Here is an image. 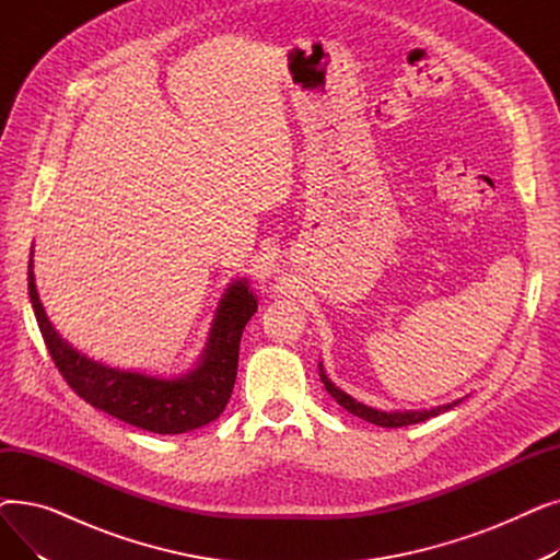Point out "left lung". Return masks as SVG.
<instances>
[{"label": "left lung", "instance_id": "left-lung-1", "mask_svg": "<svg viewBox=\"0 0 560 560\" xmlns=\"http://www.w3.org/2000/svg\"><path fill=\"white\" fill-rule=\"evenodd\" d=\"M317 370H319V378L322 384H325L327 393L342 406L347 408L351 416H357L365 422H372L376 427H388V429H397V427H408V424H418V422H424L429 418H435L440 413H445V410L454 408L456 404H460L463 399H456L452 404H443V406H435V408H424V410H376L372 406H365L361 401H357L354 397H349L345 390H340L334 381L327 376L325 372V365L317 363Z\"/></svg>", "mask_w": 560, "mask_h": 560}]
</instances>
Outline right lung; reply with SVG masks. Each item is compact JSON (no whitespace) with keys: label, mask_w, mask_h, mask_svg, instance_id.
<instances>
[{"label":"right lung","mask_w":560,"mask_h":560,"mask_svg":"<svg viewBox=\"0 0 560 560\" xmlns=\"http://www.w3.org/2000/svg\"><path fill=\"white\" fill-rule=\"evenodd\" d=\"M28 300L49 354L68 386L91 406L152 433H186L220 418L238 372L241 336L258 302L247 279H235L220 300L199 363L174 378L108 368L88 359L58 336L49 322L34 277V247L28 258Z\"/></svg>","instance_id":"add662e5"}]
</instances>
